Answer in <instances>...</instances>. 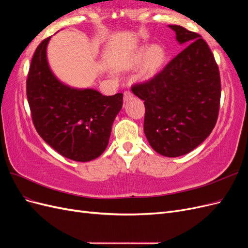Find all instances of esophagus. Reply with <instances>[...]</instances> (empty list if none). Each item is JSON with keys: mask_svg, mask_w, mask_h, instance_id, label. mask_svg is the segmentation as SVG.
<instances>
[{"mask_svg": "<svg viewBox=\"0 0 248 248\" xmlns=\"http://www.w3.org/2000/svg\"><path fill=\"white\" fill-rule=\"evenodd\" d=\"M132 97H133V95H132V93L130 91H125L124 92V102L130 100Z\"/></svg>", "mask_w": 248, "mask_h": 248, "instance_id": "34e87169", "label": "esophagus"}]
</instances>
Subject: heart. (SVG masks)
<instances>
[{
	"label": "heart",
	"instance_id": "obj_1",
	"mask_svg": "<svg viewBox=\"0 0 248 248\" xmlns=\"http://www.w3.org/2000/svg\"><path fill=\"white\" fill-rule=\"evenodd\" d=\"M167 60V50L160 44L142 46L134 55L131 66H137L142 62L140 78L144 80L151 79L159 73Z\"/></svg>",
	"mask_w": 248,
	"mask_h": 248
}]
</instances>
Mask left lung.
I'll use <instances>...</instances> for the list:
<instances>
[{
  "label": "left lung",
  "mask_w": 248,
  "mask_h": 248,
  "mask_svg": "<svg viewBox=\"0 0 248 248\" xmlns=\"http://www.w3.org/2000/svg\"><path fill=\"white\" fill-rule=\"evenodd\" d=\"M180 44H188L152 79L134 85L145 103L144 131L157 153L182 156L212 132L219 111L220 77L211 49L201 36L169 26Z\"/></svg>",
  "instance_id": "obj_1"
}]
</instances>
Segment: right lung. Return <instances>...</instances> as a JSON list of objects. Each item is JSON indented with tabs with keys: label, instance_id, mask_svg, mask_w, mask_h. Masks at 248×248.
Masks as SVG:
<instances>
[{
	"label": "right lung",
	"instance_id": "1",
	"mask_svg": "<svg viewBox=\"0 0 248 248\" xmlns=\"http://www.w3.org/2000/svg\"><path fill=\"white\" fill-rule=\"evenodd\" d=\"M50 37L36 48L27 79L32 120L43 140L66 158L87 162L108 145L111 126L122 108L123 94L104 96L94 89L67 86L47 62Z\"/></svg>",
	"mask_w": 248,
	"mask_h": 248
}]
</instances>
